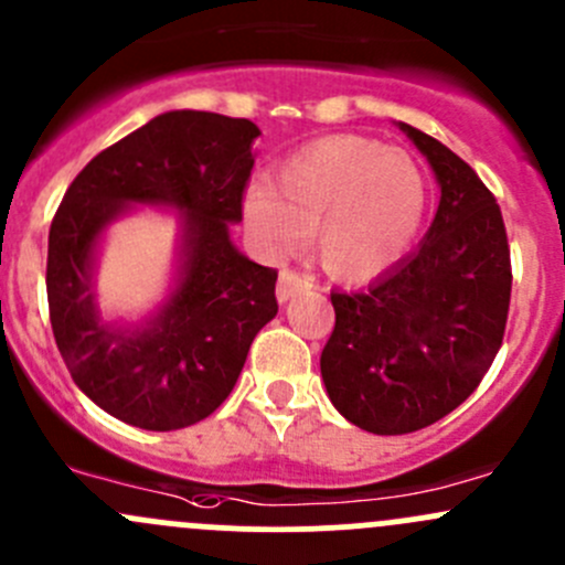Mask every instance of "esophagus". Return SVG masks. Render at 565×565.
<instances>
[{
  "instance_id": "esophagus-1",
  "label": "esophagus",
  "mask_w": 565,
  "mask_h": 565,
  "mask_svg": "<svg viewBox=\"0 0 565 565\" xmlns=\"http://www.w3.org/2000/svg\"><path fill=\"white\" fill-rule=\"evenodd\" d=\"M306 287H311V278L309 276H303V273L289 270V267H284L281 276H278L276 295H278V300H281V303H284V300H289L295 292H300V289H306Z\"/></svg>"
}]
</instances>
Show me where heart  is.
Returning <instances> with one entry per match:
<instances>
[{"label":"heart","instance_id":"obj_1","mask_svg":"<svg viewBox=\"0 0 565 565\" xmlns=\"http://www.w3.org/2000/svg\"><path fill=\"white\" fill-rule=\"evenodd\" d=\"M426 210V180L402 150L355 134L315 139L287 156L276 182H256L243 199L250 235L270 256L309 243L347 281L388 270L409 248Z\"/></svg>","mask_w":565,"mask_h":565}]
</instances>
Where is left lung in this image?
<instances>
[{
    "label": "left lung",
    "instance_id": "obj_1",
    "mask_svg": "<svg viewBox=\"0 0 565 565\" xmlns=\"http://www.w3.org/2000/svg\"><path fill=\"white\" fill-rule=\"evenodd\" d=\"M440 182L424 243L363 292H330L319 369L333 407L374 435H409L457 409L492 366L511 303L498 199L443 141L402 122Z\"/></svg>",
    "mask_w": 565,
    "mask_h": 565
}]
</instances>
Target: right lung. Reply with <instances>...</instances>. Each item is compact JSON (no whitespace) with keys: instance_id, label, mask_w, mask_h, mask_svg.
I'll return each instance as SVG.
<instances>
[{"instance_id":"obj_1","label":"right lung","mask_w":565,"mask_h":565,"mask_svg":"<svg viewBox=\"0 0 565 565\" xmlns=\"http://www.w3.org/2000/svg\"><path fill=\"white\" fill-rule=\"evenodd\" d=\"M250 119L213 111L158 114L93 158L56 207L45 292L60 355L100 409L147 431L185 429L224 404L254 335L276 317L278 270L232 246L254 169ZM130 201L183 210L178 289L145 329L99 322L92 250Z\"/></svg>"}]
</instances>
